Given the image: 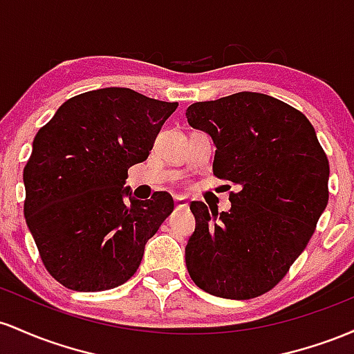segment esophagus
<instances>
[{
  "label": "esophagus",
  "mask_w": 354,
  "mask_h": 354,
  "mask_svg": "<svg viewBox=\"0 0 354 354\" xmlns=\"http://www.w3.org/2000/svg\"><path fill=\"white\" fill-rule=\"evenodd\" d=\"M174 201H176L177 207H187L189 205V198L185 196H176L174 197Z\"/></svg>",
  "instance_id": "1"
}]
</instances>
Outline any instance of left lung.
Masks as SVG:
<instances>
[{
    "instance_id": "8db88e82",
    "label": "left lung",
    "mask_w": 354,
    "mask_h": 354,
    "mask_svg": "<svg viewBox=\"0 0 354 354\" xmlns=\"http://www.w3.org/2000/svg\"><path fill=\"white\" fill-rule=\"evenodd\" d=\"M185 117L212 137L214 176L239 187L227 212L190 204L187 271L209 295H264L304 251L328 205L329 162L315 127L288 103L254 91L192 103Z\"/></svg>"
}]
</instances>
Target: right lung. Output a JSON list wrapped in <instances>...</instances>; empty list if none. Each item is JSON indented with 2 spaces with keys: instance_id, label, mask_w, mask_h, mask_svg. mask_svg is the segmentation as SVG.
<instances>
[{
  "instance_id": "obj_1",
  "label": "right lung",
  "mask_w": 354,
  "mask_h": 354,
  "mask_svg": "<svg viewBox=\"0 0 354 354\" xmlns=\"http://www.w3.org/2000/svg\"><path fill=\"white\" fill-rule=\"evenodd\" d=\"M177 105L110 86L66 100L38 130L23 170L25 219L46 271L59 284L106 291L138 269L174 198L156 192L137 201L124 187L125 178L130 167L149 157Z\"/></svg>"
}]
</instances>
